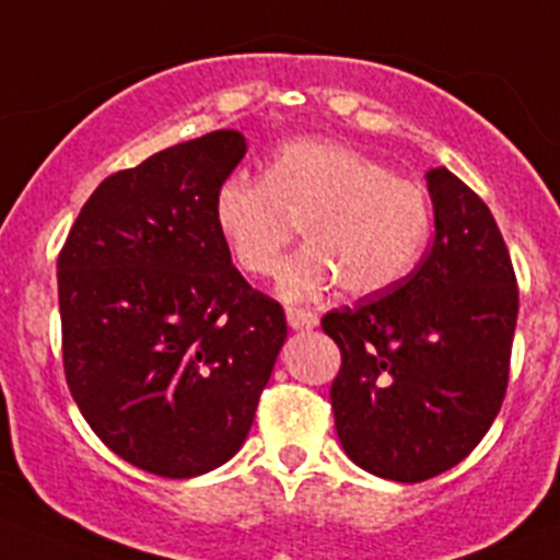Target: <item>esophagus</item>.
Returning a JSON list of instances; mask_svg holds the SVG:
<instances>
[{
  "label": "esophagus",
  "instance_id": "esophagus-1",
  "mask_svg": "<svg viewBox=\"0 0 560 560\" xmlns=\"http://www.w3.org/2000/svg\"><path fill=\"white\" fill-rule=\"evenodd\" d=\"M285 318H289L291 329H313L318 324V316L302 307H285Z\"/></svg>",
  "mask_w": 560,
  "mask_h": 560
}]
</instances>
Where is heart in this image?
<instances>
[{
	"instance_id": "obj_1",
	"label": "heart",
	"mask_w": 560,
	"mask_h": 560,
	"mask_svg": "<svg viewBox=\"0 0 560 560\" xmlns=\"http://www.w3.org/2000/svg\"><path fill=\"white\" fill-rule=\"evenodd\" d=\"M307 247L277 275L280 294L307 300L340 289L369 296L409 275L429 242L423 186L332 140L283 145L264 178L231 175L214 195V225L238 269L266 277L296 236Z\"/></svg>"
}]
</instances>
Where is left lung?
Wrapping results in <instances>:
<instances>
[{"label": "left lung", "mask_w": 560, "mask_h": 560, "mask_svg": "<svg viewBox=\"0 0 560 560\" xmlns=\"http://www.w3.org/2000/svg\"><path fill=\"white\" fill-rule=\"evenodd\" d=\"M434 242L385 294L322 318L338 343L335 429L357 467L418 483L459 465L498 418L516 327L514 266L492 211L451 170L425 173Z\"/></svg>", "instance_id": "8db88e82"}]
</instances>
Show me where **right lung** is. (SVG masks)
<instances>
[{
    "label": "right lung",
    "instance_id": "add662e5",
    "mask_svg": "<svg viewBox=\"0 0 560 560\" xmlns=\"http://www.w3.org/2000/svg\"><path fill=\"white\" fill-rule=\"evenodd\" d=\"M244 153L222 129L109 175L57 258L73 401L106 448L153 476L195 478L236 456L289 335L214 225L217 189Z\"/></svg>",
    "mask_w": 560,
    "mask_h": 560
}]
</instances>
